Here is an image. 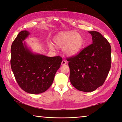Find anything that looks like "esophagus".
Here are the masks:
<instances>
[{"label":"esophagus","instance_id":"esophagus-1","mask_svg":"<svg viewBox=\"0 0 122 122\" xmlns=\"http://www.w3.org/2000/svg\"><path fill=\"white\" fill-rule=\"evenodd\" d=\"M66 63H67L66 61H65V60H63L62 61H61V64L62 65H64L66 64Z\"/></svg>","mask_w":122,"mask_h":122}]
</instances>
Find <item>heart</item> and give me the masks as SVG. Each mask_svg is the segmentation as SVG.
<instances>
[{
  "mask_svg": "<svg viewBox=\"0 0 122 122\" xmlns=\"http://www.w3.org/2000/svg\"><path fill=\"white\" fill-rule=\"evenodd\" d=\"M53 42L58 47L62 48L65 55L73 56L77 54L81 50L84 45V39L79 33L75 31L61 32L58 34L53 38ZM51 50L55 49L54 45L49 44Z\"/></svg>",
  "mask_w": 122,
  "mask_h": 122,
  "instance_id": "heart-1",
  "label": "heart"
}]
</instances>
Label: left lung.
Listing matches in <instances>:
<instances>
[{"instance_id":"left-lung-1","label":"left lung","mask_w":122,"mask_h":122,"mask_svg":"<svg viewBox=\"0 0 122 122\" xmlns=\"http://www.w3.org/2000/svg\"><path fill=\"white\" fill-rule=\"evenodd\" d=\"M88 32L93 43L77 55L67 58L71 84L84 92H93L103 84L112 64L109 43L99 32Z\"/></svg>"}]
</instances>
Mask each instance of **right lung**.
<instances>
[{"label":"right lung","mask_w":122,"mask_h":122,"mask_svg":"<svg viewBox=\"0 0 122 122\" xmlns=\"http://www.w3.org/2000/svg\"><path fill=\"white\" fill-rule=\"evenodd\" d=\"M29 34L27 30L21 31L13 42L10 66L21 89L37 94L51 86L63 59L60 56L50 57L32 52L25 42L23 43Z\"/></svg>","instance_id":"1"}]
</instances>
